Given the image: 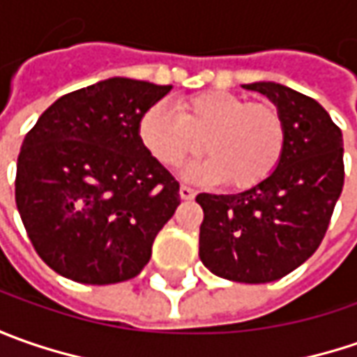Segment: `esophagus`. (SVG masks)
<instances>
[{
  "label": "esophagus",
  "instance_id": "esophagus-1",
  "mask_svg": "<svg viewBox=\"0 0 357 357\" xmlns=\"http://www.w3.org/2000/svg\"><path fill=\"white\" fill-rule=\"evenodd\" d=\"M178 195H181V199L183 200H190V199H195V195H197V192H195L190 186L183 185L181 186V190H178Z\"/></svg>",
  "mask_w": 357,
  "mask_h": 357
}]
</instances>
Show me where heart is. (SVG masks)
Returning a JSON list of instances; mask_svg holds the SVG:
<instances>
[{
  "instance_id": "heart-1",
  "label": "heart",
  "mask_w": 357,
  "mask_h": 357,
  "mask_svg": "<svg viewBox=\"0 0 357 357\" xmlns=\"http://www.w3.org/2000/svg\"><path fill=\"white\" fill-rule=\"evenodd\" d=\"M139 141L162 167H181L202 153L208 160L186 171L188 178L225 181L236 190L264 183L280 165L286 125L268 103H248L228 91H202L178 101V115L155 103L137 125Z\"/></svg>"
}]
</instances>
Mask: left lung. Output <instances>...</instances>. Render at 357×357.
Listing matches in <instances>:
<instances>
[{
	"label": "left lung",
	"instance_id": "obj_1",
	"mask_svg": "<svg viewBox=\"0 0 357 357\" xmlns=\"http://www.w3.org/2000/svg\"><path fill=\"white\" fill-rule=\"evenodd\" d=\"M268 97L286 125L280 165L238 195L200 192L199 256L213 274L264 284L304 264L320 246L344 186L342 130L322 105L280 83L244 85Z\"/></svg>",
	"mask_w": 357,
	"mask_h": 357
}]
</instances>
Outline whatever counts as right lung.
<instances>
[{"label":"right lung","instance_id":"obj_1","mask_svg":"<svg viewBox=\"0 0 357 357\" xmlns=\"http://www.w3.org/2000/svg\"><path fill=\"white\" fill-rule=\"evenodd\" d=\"M171 89L111 77L59 97L25 135L15 202L33 248L57 274L103 286L135 278L151 260L181 197L137 125Z\"/></svg>","mask_w":357,"mask_h":357}]
</instances>
